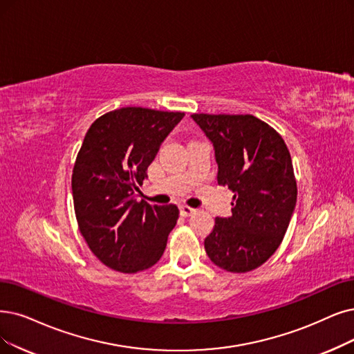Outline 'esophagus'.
I'll return each mask as SVG.
<instances>
[{
	"mask_svg": "<svg viewBox=\"0 0 354 354\" xmlns=\"http://www.w3.org/2000/svg\"><path fill=\"white\" fill-rule=\"evenodd\" d=\"M196 212V209H193V207H189V206H180V214L183 215V216H192L193 214Z\"/></svg>",
	"mask_w": 354,
	"mask_h": 354,
	"instance_id": "esophagus-1",
	"label": "esophagus"
}]
</instances>
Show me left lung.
<instances>
[{
  "instance_id": "8db88e82",
  "label": "left lung",
  "mask_w": 354,
  "mask_h": 354,
  "mask_svg": "<svg viewBox=\"0 0 354 354\" xmlns=\"http://www.w3.org/2000/svg\"><path fill=\"white\" fill-rule=\"evenodd\" d=\"M210 140L218 185L234 192L232 215L218 216L205 238L207 257L226 272L245 273L279 248L296 206V180L281 136L251 115H192Z\"/></svg>"
}]
</instances>
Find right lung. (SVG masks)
<instances>
[{
	"label": "right lung",
	"mask_w": 354,
	"mask_h": 354,
	"mask_svg": "<svg viewBox=\"0 0 354 354\" xmlns=\"http://www.w3.org/2000/svg\"><path fill=\"white\" fill-rule=\"evenodd\" d=\"M185 113L123 107L98 118L73 171L80 231L95 257L122 273L149 268L164 254L178 219L176 205L136 201L138 185Z\"/></svg>",
	"instance_id": "right-lung-1"
}]
</instances>
